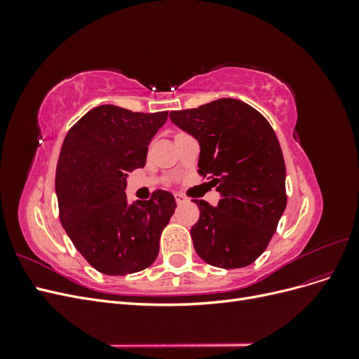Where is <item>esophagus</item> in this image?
I'll use <instances>...</instances> for the list:
<instances>
[{"label": "esophagus", "instance_id": "34e87169", "mask_svg": "<svg viewBox=\"0 0 359 359\" xmlns=\"http://www.w3.org/2000/svg\"><path fill=\"white\" fill-rule=\"evenodd\" d=\"M175 201H177V203H178V205H182V203L189 202V199H187L186 196H182V194H180V193H177V194H175Z\"/></svg>", "mask_w": 359, "mask_h": 359}]
</instances>
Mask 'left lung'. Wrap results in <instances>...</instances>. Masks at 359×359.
Segmentation results:
<instances>
[{"label": "left lung", "mask_w": 359, "mask_h": 359, "mask_svg": "<svg viewBox=\"0 0 359 359\" xmlns=\"http://www.w3.org/2000/svg\"><path fill=\"white\" fill-rule=\"evenodd\" d=\"M172 123L198 139L199 173L220 191L219 205L194 201L190 235L196 253L217 268H243L265 252L286 208V166L266 118L236 99L172 111Z\"/></svg>", "instance_id": "obj_1"}]
</instances>
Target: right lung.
<instances>
[{"label":"right lung","instance_id":"add662e5","mask_svg":"<svg viewBox=\"0 0 359 359\" xmlns=\"http://www.w3.org/2000/svg\"><path fill=\"white\" fill-rule=\"evenodd\" d=\"M168 112L140 114L102 104L85 114L64 139L55 191L60 220L76 250L106 276L153 265L160 235L177 208L169 191L128 205L127 173L147 163L148 145Z\"/></svg>","mask_w":359,"mask_h":359}]
</instances>
